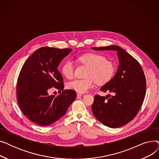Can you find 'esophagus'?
<instances>
[{"instance_id": "esophagus-1", "label": "esophagus", "mask_w": 159, "mask_h": 159, "mask_svg": "<svg viewBox=\"0 0 159 159\" xmlns=\"http://www.w3.org/2000/svg\"><path fill=\"white\" fill-rule=\"evenodd\" d=\"M77 95L80 96V97H83V96L85 95V94L83 93H77Z\"/></svg>"}]
</instances>
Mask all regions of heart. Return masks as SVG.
I'll use <instances>...</instances> for the list:
<instances>
[{
	"mask_svg": "<svg viewBox=\"0 0 159 159\" xmlns=\"http://www.w3.org/2000/svg\"><path fill=\"white\" fill-rule=\"evenodd\" d=\"M80 62L89 67L85 79H73L68 82L67 88L80 93L87 92L95 86V80L98 84H104L113 77L115 64L101 55L86 53L78 58ZM62 72L67 79H71L75 72V66L71 61H66L62 66Z\"/></svg>",
	"mask_w": 159,
	"mask_h": 159,
	"instance_id": "1",
	"label": "heart"
}]
</instances>
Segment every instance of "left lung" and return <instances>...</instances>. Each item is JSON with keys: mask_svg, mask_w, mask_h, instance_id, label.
<instances>
[{"mask_svg": "<svg viewBox=\"0 0 159 159\" xmlns=\"http://www.w3.org/2000/svg\"><path fill=\"white\" fill-rule=\"evenodd\" d=\"M95 50H114L119 60L117 71L113 78L101 88L110 95H96L91 110L95 118L111 128L129 123L138 113L146 93V78L139 62L117 46L91 48Z\"/></svg>", "mask_w": 159, "mask_h": 159, "instance_id": "8db88e82", "label": "left lung"}]
</instances>
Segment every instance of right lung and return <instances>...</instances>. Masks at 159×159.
Instances as JSON below:
<instances>
[{
    "label": "right lung",
    "mask_w": 159,
    "mask_h": 159,
    "mask_svg": "<svg viewBox=\"0 0 159 159\" xmlns=\"http://www.w3.org/2000/svg\"><path fill=\"white\" fill-rule=\"evenodd\" d=\"M71 49L44 46L33 53L23 64L16 84L17 102L28 119L40 126H48L65 115L77 93L64 90L49 95L53 88L63 90V78L58 66Z\"/></svg>",
    "instance_id": "obj_1"
}]
</instances>
